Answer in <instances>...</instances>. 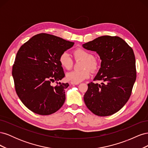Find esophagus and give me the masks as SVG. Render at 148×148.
I'll list each match as a JSON object with an SVG mask.
<instances>
[{
    "mask_svg": "<svg viewBox=\"0 0 148 148\" xmlns=\"http://www.w3.org/2000/svg\"><path fill=\"white\" fill-rule=\"evenodd\" d=\"M71 84H75V85H77V84H78L79 83H73V82H71L70 83Z\"/></svg>",
    "mask_w": 148,
    "mask_h": 148,
    "instance_id": "34e87169",
    "label": "esophagus"
}]
</instances>
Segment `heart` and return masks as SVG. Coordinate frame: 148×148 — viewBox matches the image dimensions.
Returning <instances> with one entry per match:
<instances>
[{"instance_id":"1","label":"heart","mask_w":148,"mask_h":148,"mask_svg":"<svg viewBox=\"0 0 148 148\" xmlns=\"http://www.w3.org/2000/svg\"><path fill=\"white\" fill-rule=\"evenodd\" d=\"M73 54L76 59H80L84 60L82 65L83 70L70 71L66 74V78L71 82L79 83L89 78L91 72L88 69L91 71H95L97 68V62L94 59L90 52L83 49H77L74 51ZM59 61L62 67L66 70H69L72 66L73 60L68 52H62L59 56Z\"/></svg>"}]
</instances>
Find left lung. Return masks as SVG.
<instances>
[{
	"instance_id": "left-lung-1",
	"label": "left lung",
	"mask_w": 148,
	"mask_h": 148,
	"mask_svg": "<svg viewBox=\"0 0 148 148\" xmlns=\"http://www.w3.org/2000/svg\"><path fill=\"white\" fill-rule=\"evenodd\" d=\"M82 46L96 52L101 68L84 95V101L92 112L101 117L120 110L128 101L136 78L135 57L132 47L118 36H103Z\"/></svg>"
}]
</instances>
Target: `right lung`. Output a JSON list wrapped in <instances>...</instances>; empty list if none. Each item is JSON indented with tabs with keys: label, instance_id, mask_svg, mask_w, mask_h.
<instances>
[{
	"label": "right lung",
	"instance_id": "obj_1",
	"mask_svg": "<svg viewBox=\"0 0 148 148\" xmlns=\"http://www.w3.org/2000/svg\"><path fill=\"white\" fill-rule=\"evenodd\" d=\"M74 42L52 34L34 36L18 51L12 69L15 90L28 109L42 115H50L61 108L65 101L68 83L59 58L72 47ZM56 82V85L52 83Z\"/></svg>",
	"mask_w": 148,
	"mask_h": 148
}]
</instances>
